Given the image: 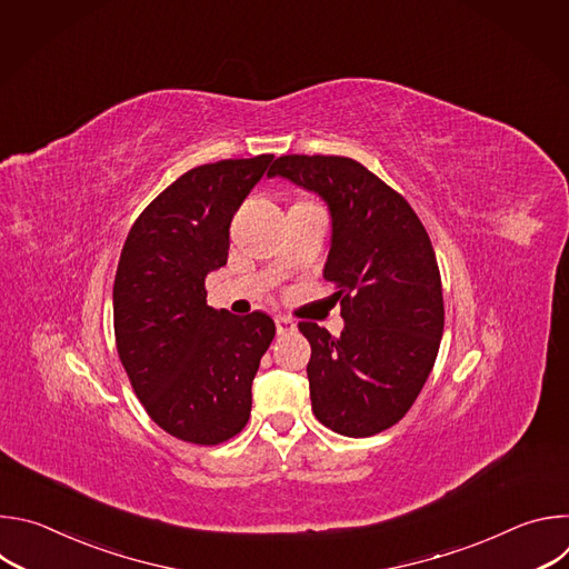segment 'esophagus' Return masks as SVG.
<instances>
[{
    "label": "esophagus",
    "mask_w": 569,
    "mask_h": 569,
    "mask_svg": "<svg viewBox=\"0 0 569 569\" xmlns=\"http://www.w3.org/2000/svg\"><path fill=\"white\" fill-rule=\"evenodd\" d=\"M274 323H277V333H279V336H292V333L297 331V323H295L290 317L277 315V317H274Z\"/></svg>",
    "instance_id": "1"
}]
</instances>
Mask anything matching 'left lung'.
I'll use <instances>...</instances> for the list:
<instances>
[{"mask_svg":"<svg viewBox=\"0 0 569 569\" xmlns=\"http://www.w3.org/2000/svg\"><path fill=\"white\" fill-rule=\"evenodd\" d=\"M277 176L331 213L323 279L338 290L345 331L299 323L312 351V412L338 435H378L408 415L439 353L443 295L430 236L408 200L356 159L283 154L268 171Z\"/></svg>","mask_w":569,"mask_h":569,"instance_id":"8db88e82","label":"left lung"}]
</instances>
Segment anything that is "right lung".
<instances>
[{
	"instance_id": "right-lung-1",
	"label": "right lung",
	"mask_w": 569,
	"mask_h": 569,
	"mask_svg": "<svg viewBox=\"0 0 569 569\" xmlns=\"http://www.w3.org/2000/svg\"><path fill=\"white\" fill-rule=\"evenodd\" d=\"M274 154L222 159L180 176L134 220L114 277L121 365L148 417L216 446L246 428L252 380L274 340L266 312L207 306L204 279L229 254V224Z\"/></svg>"
}]
</instances>
